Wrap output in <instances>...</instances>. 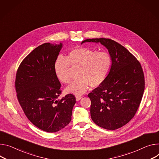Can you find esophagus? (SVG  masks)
I'll return each instance as SVG.
<instances>
[{
	"label": "esophagus",
	"instance_id": "obj_1",
	"mask_svg": "<svg viewBox=\"0 0 159 159\" xmlns=\"http://www.w3.org/2000/svg\"><path fill=\"white\" fill-rule=\"evenodd\" d=\"M75 98H76V100L77 101H79L82 97V96H80V95H76Z\"/></svg>",
	"mask_w": 159,
	"mask_h": 159
}]
</instances>
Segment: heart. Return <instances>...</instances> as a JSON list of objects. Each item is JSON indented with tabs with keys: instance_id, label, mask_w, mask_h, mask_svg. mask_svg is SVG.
<instances>
[{
	"instance_id": "1",
	"label": "heart",
	"mask_w": 159,
	"mask_h": 159,
	"mask_svg": "<svg viewBox=\"0 0 159 159\" xmlns=\"http://www.w3.org/2000/svg\"><path fill=\"white\" fill-rule=\"evenodd\" d=\"M70 66L80 68L77 80L71 83L66 91L80 95L91 86L95 88L106 80L111 66V57L106 52H99L89 48H79L70 52L66 57L59 56L54 65L56 77L61 82L71 81Z\"/></svg>"
}]
</instances>
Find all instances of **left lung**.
Wrapping results in <instances>:
<instances>
[{"label": "left lung", "mask_w": 159, "mask_h": 159, "mask_svg": "<svg viewBox=\"0 0 159 159\" xmlns=\"http://www.w3.org/2000/svg\"><path fill=\"white\" fill-rule=\"evenodd\" d=\"M101 43L108 50L111 66L105 82L88 97L91 116L98 126L117 129L135 115L145 90V77L139 61L126 48L110 39H89L84 42Z\"/></svg>", "instance_id": "1"}]
</instances>
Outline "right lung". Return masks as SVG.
<instances>
[{
    "mask_svg": "<svg viewBox=\"0 0 159 159\" xmlns=\"http://www.w3.org/2000/svg\"><path fill=\"white\" fill-rule=\"evenodd\" d=\"M62 44L44 43L33 50L20 65L16 75L17 98L27 118L48 133L59 131L71 120L76 99L72 94L61 99V84L54 69Z\"/></svg>",
    "mask_w": 159,
    "mask_h": 159,
    "instance_id": "obj_1",
    "label": "right lung"
}]
</instances>
